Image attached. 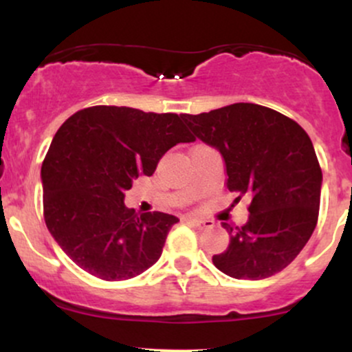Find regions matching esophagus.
I'll return each instance as SVG.
<instances>
[{
    "instance_id": "esophagus-1",
    "label": "esophagus",
    "mask_w": 352,
    "mask_h": 352,
    "mask_svg": "<svg viewBox=\"0 0 352 352\" xmlns=\"http://www.w3.org/2000/svg\"><path fill=\"white\" fill-rule=\"evenodd\" d=\"M185 220L188 221V223H192L193 227L197 228H212L213 227V221L212 220H201V218H185Z\"/></svg>"
}]
</instances>
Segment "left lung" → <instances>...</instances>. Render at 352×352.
I'll return each instance as SVG.
<instances>
[{"label": "left lung", "instance_id": "8db88e82", "mask_svg": "<svg viewBox=\"0 0 352 352\" xmlns=\"http://www.w3.org/2000/svg\"><path fill=\"white\" fill-rule=\"evenodd\" d=\"M182 119L201 142L221 153L230 192L246 193L245 227L221 223L228 248L213 265L236 280H263L286 268L316 228L322 173L301 125L250 102Z\"/></svg>", "mask_w": 352, "mask_h": 352}]
</instances>
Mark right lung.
I'll use <instances>...</instances> for the list:
<instances>
[{"mask_svg": "<svg viewBox=\"0 0 352 352\" xmlns=\"http://www.w3.org/2000/svg\"><path fill=\"white\" fill-rule=\"evenodd\" d=\"M182 116L94 106L59 127L41 167L44 220L56 243L79 268L106 281L134 278L162 254L179 218L135 213L125 190L151 177L164 153L193 142Z\"/></svg>", "mask_w": 352, "mask_h": 352, "instance_id": "add662e5", "label": "right lung"}]
</instances>
